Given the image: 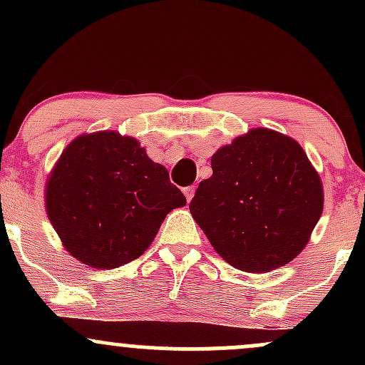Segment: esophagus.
Segmentation results:
<instances>
[{"label": "esophagus", "mask_w": 365, "mask_h": 365, "mask_svg": "<svg viewBox=\"0 0 365 365\" xmlns=\"http://www.w3.org/2000/svg\"><path fill=\"white\" fill-rule=\"evenodd\" d=\"M183 194H185L187 200H188V202H190V200H192V197H194V194H195V187H194V185H190V187H185V188H183Z\"/></svg>", "instance_id": "1"}]
</instances>
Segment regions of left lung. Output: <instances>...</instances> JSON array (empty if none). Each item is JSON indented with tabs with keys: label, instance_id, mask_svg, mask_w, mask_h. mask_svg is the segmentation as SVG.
I'll list each match as a JSON object with an SVG mask.
<instances>
[{
	"label": "left lung",
	"instance_id": "left-lung-1",
	"mask_svg": "<svg viewBox=\"0 0 365 365\" xmlns=\"http://www.w3.org/2000/svg\"><path fill=\"white\" fill-rule=\"evenodd\" d=\"M190 212L215 250L247 273H266L302 252L322 212V185L290 137L254 128L211 158Z\"/></svg>",
	"mask_w": 365,
	"mask_h": 365
}]
</instances>
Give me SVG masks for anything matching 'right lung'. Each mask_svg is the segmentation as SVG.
I'll return each instance as SVG.
<instances>
[{
    "label": "right lung",
    "instance_id": "add662e5",
    "mask_svg": "<svg viewBox=\"0 0 365 365\" xmlns=\"http://www.w3.org/2000/svg\"><path fill=\"white\" fill-rule=\"evenodd\" d=\"M185 204L168 170L116 132L75 139L46 187V209L63 245L98 269L140 257L166 215Z\"/></svg>",
    "mask_w": 365,
    "mask_h": 365
}]
</instances>
